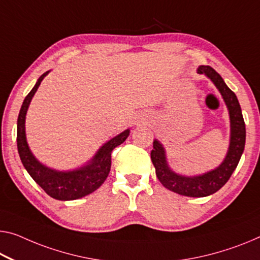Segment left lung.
I'll return each mask as SVG.
<instances>
[{"instance_id":"obj_1","label":"left lung","mask_w":260,"mask_h":260,"mask_svg":"<svg viewBox=\"0 0 260 260\" xmlns=\"http://www.w3.org/2000/svg\"><path fill=\"white\" fill-rule=\"evenodd\" d=\"M198 73L205 74L213 81L229 110L230 144L224 160L216 169L206 173L186 177L171 170L166 160L165 149L158 139L153 141V150L151 151V160L162 186L174 193L190 198L208 197L221 189L236 170L245 146V123L236 94L225 85L224 80L213 67L201 65L198 69Z\"/></svg>"}]
</instances>
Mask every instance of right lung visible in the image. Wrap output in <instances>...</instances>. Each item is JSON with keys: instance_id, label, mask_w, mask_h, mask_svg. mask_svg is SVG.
Masks as SVG:
<instances>
[{"instance_id": "obj_1", "label": "right lung", "mask_w": 260, "mask_h": 260, "mask_svg": "<svg viewBox=\"0 0 260 260\" xmlns=\"http://www.w3.org/2000/svg\"><path fill=\"white\" fill-rule=\"evenodd\" d=\"M47 71L36 82V85L26 98L19 110L17 119V149L23 166L31 178L38 183L51 198L61 201H70L86 197L96 190L108 177L111 167V151L121 145L130 134L126 129L103 144L88 164L73 171H57L43 165L36 159L26 142L25 116L31 100L37 91L43 79L49 74Z\"/></svg>"}]
</instances>
